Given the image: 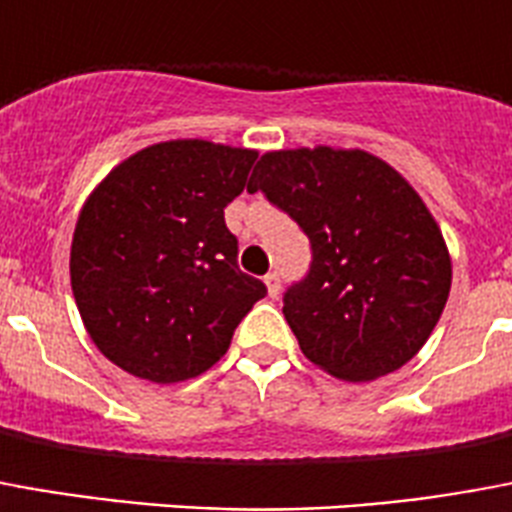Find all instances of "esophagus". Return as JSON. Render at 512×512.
I'll list each match as a JSON object with an SVG mask.
<instances>
[{
    "label": "esophagus",
    "mask_w": 512,
    "mask_h": 512,
    "mask_svg": "<svg viewBox=\"0 0 512 512\" xmlns=\"http://www.w3.org/2000/svg\"><path fill=\"white\" fill-rule=\"evenodd\" d=\"M266 287H268V295H271V298H276V295H279V290H282V282H279V274H276V271L266 274Z\"/></svg>",
    "instance_id": "1"
}]
</instances>
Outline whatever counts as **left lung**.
Instances as JSON below:
<instances>
[{
    "instance_id": "left-lung-1",
    "label": "left lung",
    "mask_w": 512,
    "mask_h": 512,
    "mask_svg": "<svg viewBox=\"0 0 512 512\" xmlns=\"http://www.w3.org/2000/svg\"><path fill=\"white\" fill-rule=\"evenodd\" d=\"M257 189L312 246L282 306L301 352L350 382L401 369L450 293L448 246L418 192L388 162L328 146L263 154Z\"/></svg>"
}]
</instances>
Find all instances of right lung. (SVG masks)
Returning <instances> with one entry per match:
<instances>
[{
    "mask_svg": "<svg viewBox=\"0 0 512 512\" xmlns=\"http://www.w3.org/2000/svg\"><path fill=\"white\" fill-rule=\"evenodd\" d=\"M257 151L168 140L132 154L83 203L70 249L81 320L100 352L151 382L198 377L268 293L238 268L225 208Z\"/></svg>",
    "mask_w": 512,
    "mask_h": 512,
    "instance_id": "1",
    "label": "right lung"
}]
</instances>
